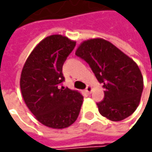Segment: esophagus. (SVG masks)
Masks as SVG:
<instances>
[{
    "mask_svg": "<svg viewBox=\"0 0 152 152\" xmlns=\"http://www.w3.org/2000/svg\"><path fill=\"white\" fill-rule=\"evenodd\" d=\"M85 91H86L87 94H91V91H92V87H91V85H88V86L86 87V89H85Z\"/></svg>",
    "mask_w": 152,
    "mask_h": 152,
    "instance_id": "1",
    "label": "esophagus"
}]
</instances>
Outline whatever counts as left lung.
<instances>
[{
	"instance_id": "1",
	"label": "left lung",
	"mask_w": 152,
	"mask_h": 152,
	"mask_svg": "<svg viewBox=\"0 0 152 152\" xmlns=\"http://www.w3.org/2000/svg\"><path fill=\"white\" fill-rule=\"evenodd\" d=\"M75 54L90 65L103 84L105 96L96 103L99 113L111 121L129 117L138 107L143 91V77L137 64L103 39L85 40Z\"/></svg>"
}]
</instances>
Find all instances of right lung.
<instances>
[{
	"instance_id": "add662e5",
	"label": "right lung",
	"mask_w": 152,
	"mask_h": 152,
	"mask_svg": "<svg viewBox=\"0 0 152 152\" xmlns=\"http://www.w3.org/2000/svg\"><path fill=\"white\" fill-rule=\"evenodd\" d=\"M76 42L60 34L39 43L23 67L20 88L25 104L36 119L52 129H64L76 121L84 97L61 86L62 66Z\"/></svg>"
}]
</instances>
